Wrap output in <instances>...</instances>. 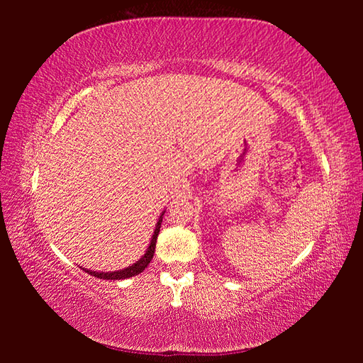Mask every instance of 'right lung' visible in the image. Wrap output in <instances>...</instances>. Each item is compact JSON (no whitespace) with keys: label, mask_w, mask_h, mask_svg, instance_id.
Returning a JSON list of instances; mask_svg holds the SVG:
<instances>
[{"label":"right lung","mask_w":363,"mask_h":363,"mask_svg":"<svg viewBox=\"0 0 363 363\" xmlns=\"http://www.w3.org/2000/svg\"><path fill=\"white\" fill-rule=\"evenodd\" d=\"M160 223H162V217L157 221L156 229H154V234H152V238H151V243L148 246V250H146V252L143 254L142 259L137 260L134 265H130V267H128L125 269H120V272H112V273H98V272H91V269H86V268H82V269L86 273L98 277V279H111V281L112 279L113 281L115 279H117V281L128 279V277H133V276H135L138 273H142L143 269L150 265V262H151V259L154 256V250H156V240H157V235H159V230H160Z\"/></svg>","instance_id":"add662e5"}]
</instances>
